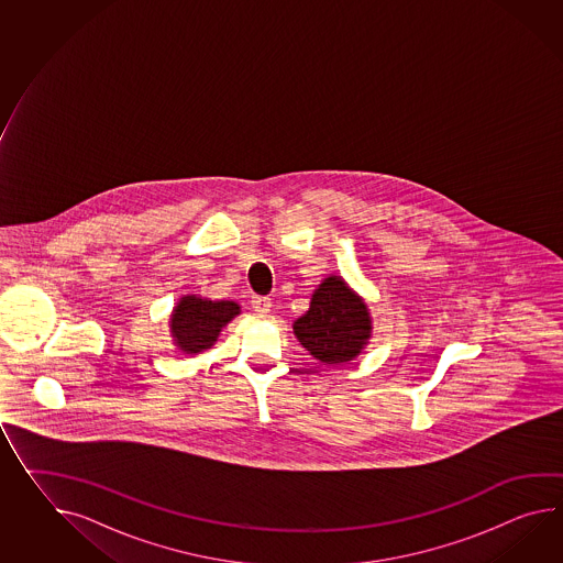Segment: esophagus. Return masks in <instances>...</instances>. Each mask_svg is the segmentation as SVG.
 <instances>
[{
  "instance_id": "1",
  "label": "esophagus",
  "mask_w": 563,
  "mask_h": 563,
  "mask_svg": "<svg viewBox=\"0 0 563 563\" xmlns=\"http://www.w3.org/2000/svg\"><path fill=\"white\" fill-rule=\"evenodd\" d=\"M252 309H254L258 316H266V313H271V309H273V301H271L268 297H254V299H252Z\"/></svg>"
}]
</instances>
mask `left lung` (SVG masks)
Segmentation results:
<instances>
[{
	"label": "left lung",
	"instance_id": "left-lung-1",
	"mask_svg": "<svg viewBox=\"0 0 563 563\" xmlns=\"http://www.w3.org/2000/svg\"><path fill=\"white\" fill-rule=\"evenodd\" d=\"M292 333L317 362H350L371 342V309L342 276L330 275L313 290L309 309L292 323Z\"/></svg>",
	"mask_w": 563,
	"mask_h": 563
}]
</instances>
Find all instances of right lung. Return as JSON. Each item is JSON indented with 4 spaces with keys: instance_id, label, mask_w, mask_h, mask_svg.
I'll return each mask as SVG.
<instances>
[{
    "instance_id": "right-lung-1",
    "label": "right lung",
    "mask_w": 563,
    "mask_h": 563,
    "mask_svg": "<svg viewBox=\"0 0 563 563\" xmlns=\"http://www.w3.org/2000/svg\"><path fill=\"white\" fill-rule=\"evenodd\" d=\"M240 316L235 301H211L201 295H183L168 319L173 345L180 354H201L218 342L221 330Z\"/></svg>"
}]
</instances>
